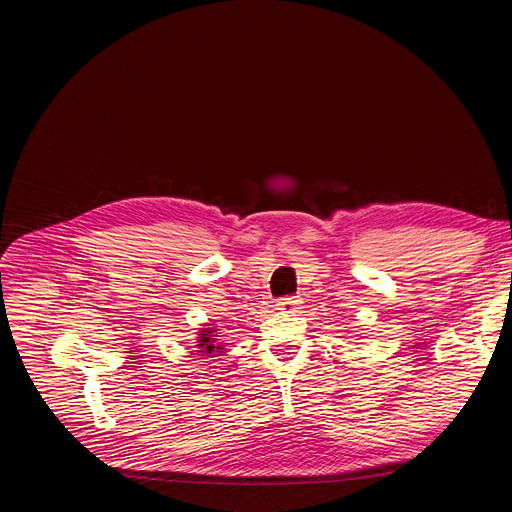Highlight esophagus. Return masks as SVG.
Segmentation results:
<instances>
[{
    "label": "esophagus",
    "mask_w": 512,
    "mask_h": 512,
    "mask_svg": "<svg viewBox=\"0 0 512 512\" xmlns=\"http://www.w3.org/2000/svg\"><path fill=\"white\" fill-rule=\"evenodd\" d=\"M277 306H279L281 312L291 314V312H296V310L300 308V300H298L296 296H287V298H281V300L277 302Z\"/></svg>",
    "instance_id": "obj_1"
}]
</instances>
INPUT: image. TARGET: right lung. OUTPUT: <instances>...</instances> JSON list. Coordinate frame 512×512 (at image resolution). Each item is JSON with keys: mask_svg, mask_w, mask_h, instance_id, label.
<instances>
[{"mask_svg": "<svg viewBox=\"0 0 512 512\" xmlns=\"http://www.w3.org/2000/svg\"><path fill=\"white\" fill-rule=\"evenodd\" d=\"M216 342V338H214V330L212 328H204V330H200V334H198V352H202V354H212L214 350L216 352H221L223 350V346L221 344H214Z\"/></svg>", "mask_w": 512, "mask_h": 512, "instance_id": "right-lung-1", "label": "right lung"}]
</instances>
